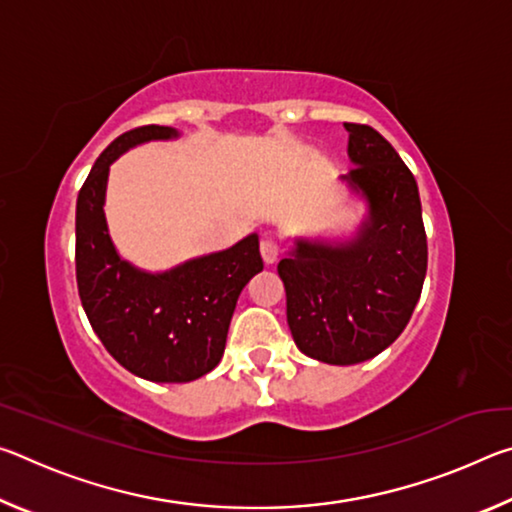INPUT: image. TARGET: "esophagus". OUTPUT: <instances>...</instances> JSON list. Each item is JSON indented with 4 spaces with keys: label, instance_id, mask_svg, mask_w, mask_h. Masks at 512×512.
Wrapping results in <instances>:
<instances>
[{
    "label": "esophagus",
    "instance_id": "esophagus-1",
    "mask_svg": "<svg viewBox=\"0 0 512 512\" xmlns=\"http://www.w3.org/2000/svg\"><path fill=\"white\" fill-rule=\"evenodd\" d=\"M259 253H262L266 264L277 262V257H280V241L273 237H264L262 244H259Z\"/></svg>",
    "mask_w": 512,
    "mask_h": 512
}]
</instances>
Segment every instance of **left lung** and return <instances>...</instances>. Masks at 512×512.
Listing matches in <instances>:
<instances>
[{
    "label": "left lung",
    "instance_id": "left-lung-1",
    "mask_svg": "<svg viewBox=\"0 0 512 512\" xmlns=\"http://www.w3.org/2000/svg\"><path fill=\"white\" fill-rule=\"evenodd\" d=\"M343 176L368 203V219L345 244L298 239L277 264L287 323L302 354L352 366L386 350L404 332L427 275V235L418 183L400 155L366 124H345Z\"/></svg>",
    "mask_w": 512,
    "mask_h": 512
}]
</instances>
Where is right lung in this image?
<instances>
[{
	"instance_id": "1",
	"label": "right lung",
	"mask_w": 512,
	"mask_h": 512,
	"mask_svg": "<svg viewBox=\"0 0 512 512\" xmlns=\"http://www.w3.org/2000/svg\"><path fill=\"white\" fill-rule=\"evenodd\" d=\"M171 137L178 131L169 126L133 128L94 162L76 201V284L115 361L142 379L183 384L219 366L239 293L264 262L257 235L167 273L140 271L117 255L103 214L110 164L131 146Z\"/></svg>"
}]
</instances>
